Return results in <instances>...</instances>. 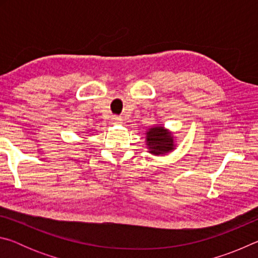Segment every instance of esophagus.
<instances>
[{"mask_svg":"<svg viewBox=\"0 0 258 258\" xmlns=\"http://www.w3.org/2000/svg\"><path fill=\"white\" fill-rule=\"evenodd\" d=\"M121 120H123V119H121L120 117H118V116H113L112 118H111V123L115 124V125H119V124L123 123V121H121Z\"/></svg>","mask_w":258,"mask_h":258,"instance_id":"34e87169","label":"esophagus"}]
</instances>
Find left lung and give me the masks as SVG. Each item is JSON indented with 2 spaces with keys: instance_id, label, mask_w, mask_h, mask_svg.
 Wrapping results in <instances>:
<instances>
[{
  "instance_id": "1",
  "label": "left lung",
  "mask_w": 258,
  "mask_h": 258,
  "mask_svg": "<svg viewBox=\"0 0 258 258\" xmlns=\"http://www.w3.org/2000/svg\"><path fill=\"white\" fill-rule=\"evenodd\" d=\"M172 131L156 124L146 131V147L150 155L165 156L175 150L176 141Z\"/></svg>"
}]
</instances>
